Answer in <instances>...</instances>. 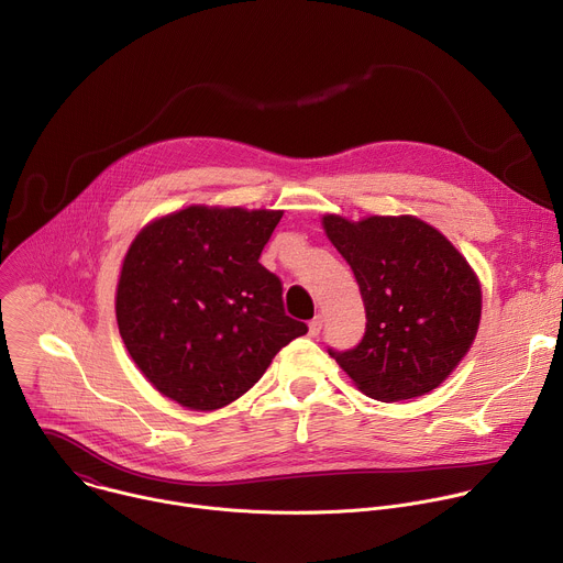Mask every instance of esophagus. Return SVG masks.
<instances>
[{"instance_id":"obj_1","label":"esophagus","mask_w":563,"mask_h":563,"mask_svg":"<svg viewBox=\"0 0 563 563\" xmlns=\"http://www.w3.org/2000/svg\"><path fill=\"white\" fill-rule=\"evenodd\" d=\"M320 328H323V318L313 316V318L309 320V336H318V334H320Z\"/></svg>"}]
</instances>
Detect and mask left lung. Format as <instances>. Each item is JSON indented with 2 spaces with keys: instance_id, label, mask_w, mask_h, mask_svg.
<instances>
[{
  "instance_id": "obj_1",
  "label": "left lung",
  "mask_w": 563,
  "mask_h": 563,
  "mask_svg": "<svg viewBox=\"0 0 563 563\" xmlns=\"http://www.w3.org/2000/svg\"><path fill=\"white\" fill-rule=\"evenodd\" d=\"M332 245L352 267L365 334L328 350L372 398L404 400L439 387L467 354L481 318V287L450 240L415 216H325Z\"/></svg>"
}]
</instances>
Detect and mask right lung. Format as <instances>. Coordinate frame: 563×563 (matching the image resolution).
<instances>
[{"label": "right lung", "mask_w": 563, "mask_h": 563, "mask_svg": "<svg viewBox=\"0 0 563 563\" xmlns=\"http://www.w3.org/2000/svg\"><path fill=\"white\" fill-rule=\"evenodd\" d=\"M283 211L187 207L146 224L118 283L120 336L157 391L218 410L254 387L307 325L258 258Z\"/></svg>", "instance_id": "1"}]
</instances>
